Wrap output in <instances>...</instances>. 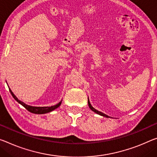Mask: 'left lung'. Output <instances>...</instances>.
Returning a JSON list of instances; mask_svg holds the SVG:
<instances>
[{"mask_svg": "<svg viewBox=\"0 0 157 157\" xmlns=\"http://www.w3.org/2000/svg\"><path fill=\"white\" fill-rule=\"evenodd\" d=\"M88 104H89V108H90L91 110H93L94 112H95L96 113L98 114H100V115H102V116H103V117H108V115H106V114H103V113H101V112H99V111H98V110H96L95 108H94L93 107L91 106V104H90V102H89V98H88Z\"/></svg>", "mask_w": 157, "mask_h": 157, "instance_id": "obj_1", "label": "left lung"}]
</instances>
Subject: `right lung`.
<instances>
[{
    "label": "right lung",
    "mask_w": 157,
    "mask_h": 157,
    "mask_svg": "<svg viewBox=\"0 0 157 157\" xmlns=\"http://www.w3.org/2000/svg\"><path fill=\"white\" fill-rule=\"evenodd\" d=\"M9 90H10V91L12 96H13V98L15 99V100L17 102H18L19 103H20L21 105H23L27 110L31 112V113H32L45 114V113H49V112L55 110V109H56L57 108H58V107L60 106L61 103V101L60 103L56 104V105H54V106H51V107H33V106H30V105H26V104L24 103L23 102H21V101L18 100V98H17V97L14 96V94L12 93V91L10 90V89H9Z\"/></svg>",
    "instance_id": "add662e5"
}]
</instances>
